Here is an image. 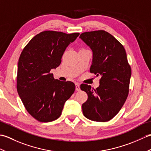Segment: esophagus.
Instances as JSON below:
<instances>
[{"instance_id": "1", "label": "esophagus", "mask_w": 151, "mask_h": 151, "mask_svg": "<svg viewBox=\"0 0 151 151\" xmlns=\"http://www.w3.org/2000/svg\"><path fill=\"white\" fill-rule=\"evenodd\" d=\"M75 86H76V91H80V90H81V88H80V84H79V83L76 82V83H75Z\"/></svg>"}]
</instances>
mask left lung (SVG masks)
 Instances as JSON below:
<instances>
[{"label":"left lung","mask_w":151,"mask_h":151,"mask_svg":"<svg viewBox=\"0 0 151 151\" xmlns=\"http://www.w3.org/2000/svg\"><path fill=\"white\" fill-rule=\"evenodd\" d=\"M80 38L92 50L90 73L101 76L95 89L81 85L88 94L82 106L83 114L91 121L106 122L118 114L129 95L131 67L126 51L119 41L102 30L83 32Z\"/></svg>","instance_id":"1"}]
</instances>
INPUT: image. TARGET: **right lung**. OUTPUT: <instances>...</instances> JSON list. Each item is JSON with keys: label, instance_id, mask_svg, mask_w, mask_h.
Segmentation results:
<instances>
[{"label": "right lung", "instance_id": "1", "mask_svg": "<svg viewBox=\"0 0 151 151\" xmlns=\"http://www.w3.org/2000/svg\"><path fill=\"white\" fill-rule=\"evenodd\" d=\"M79 34L41 32L22 51L18 62L17 92L27 111L38 121L50 122L60 117L65 101L75 92L73 82L54 79L50 70L60 65L66 48Z\"/></svg>", "mask_w": 151, "mask_h": 151}]
</instances>
